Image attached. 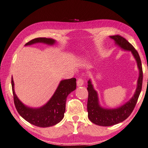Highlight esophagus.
Listing matches in <instances>:
<instances>
[{"instance_id": "34e87169", "label": "esophagus", "mask_w": 148, "mask_h": 148, "mask_svg": "<svg viewBox=\"0 0 148 148\" xmlns=\"http://www.w3.org/2000/svg\"><path fill=\"white\" fill-rule=\"evenodd\" d=\"M77 87H81L84 85V80L82 78H78L77 82Z\"/></svg>"}]
</instances>
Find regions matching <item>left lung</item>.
<instances>
[{"mask_svg":"<svg viewBox=\"0 0 148 148\" xmlns=\"http://www.w3.org/2000/svg\"><path fill=\"white\" fill-rule=\"evenodd\" d=\"M116 45L125 51H130L135 59L139 70V77L137 87L133 96L121 106L116 108H106L101 106L99 103L97 92L94 89L90 79L87 82L88 92L87 101L88 117L93 123L99 126L109 127L122 122L132 113L142 89L143 68L138 52L125 38L120 35L110 36Z\"/></svg>","mask_w":148,"mask_h":148,"instance_id":"1","label":"left lung"}]
</instances>
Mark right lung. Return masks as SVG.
<instances>
[{
    "label": "right lung",
    "instance_id": "right-lung-1",
    "mask_svg": "<svg viewBox=\"0 0 148 148\" xmlns=\"http://www.w3.org/2000/svg\"><path fill=\"white\" fill-rule=\"evenodd\" d=\"M37 43L53 45L56 43V41L52 38H37L28 42L25 46ZM11 84L14 104L18 113L31 124L44 128L54 126L63 120L67 97L71 92L76 89L77 86L76 78H75L61 80L54 94L46 103L39 108H31L26 106L16 96L12 77Z\"/></svg>",
    "mask_w": 148,
    "mask_h": 148
}]
</instances>
